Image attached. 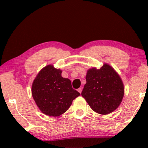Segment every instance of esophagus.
<instances>
[{
  "mask_svg": "<svg viewBox=\"0 0 148 148\" xmlns=\"http://www.w3.org/2000/svg\"><path fill=\"white\" fill-rule=\"evenodd\" d=\"M77 91H78L79 93H81L82 91V87H79V89H77Z\"/></svg>",
  "mask_w": 148,
  "mask_h": 148,
  "instance_id": "obj_1",
  "label": "esophagus"
}]
</instances>
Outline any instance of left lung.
Returning a JSON list of instances; mask_svg holds the SVG:
<instances>
[{"label": "left lung", "instance_id": "8db88e82", "mask_svg": "<svg viewBox=\"0 0 148 148\" xmlns=\"http://www.w3.org/2000/svg\"><path fill=\"white\" fill-rule=\"evenodd\" d=\"M86 79L82 96L94 112L106 115L118 108L124 96V86L110 65L104 63L99 69H89Z\"/></svg>", "mask_w": 148, "mask_h": 148}]
</instances>
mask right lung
Wrapping results in <instances>:
<instances>
[{"label": "right lung", "mask_w": 148, "mask_h": 148, "mask_svg": "<svg viewBox=\"0 0 148 148\" xmlns=\"http://www.w3.org/2000/svg\"><path fill=\"white\" fill-rule=\"evenodd\" d=\"M62 71L53 64L38 72L32 85V95L42 113L57 117L64 114L80 94L72 88L71 81L61 76Z\"/></svg>", "instance_id": "right-lung-1"}]
</instances>
